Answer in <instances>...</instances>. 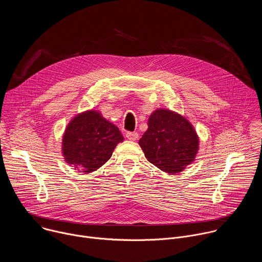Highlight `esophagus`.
Masks as SVG:
<instances>
[{"instance_id":"1","label":"esophagus","mask_w":262,"mask_h":262,"mask_svg":"<svg viewBox=\"0 0 262 262\" xmlns=\"http://www.w3.org/2000/svg\"><path fill=\"white\" fill-rule=\"evenodd\" d=\"M126 138H127L129 141H136V140H138L139 135H138L137 133H127V134H126Z\"/></svg>"}]
</instances>
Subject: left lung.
Listing matches in <instances>:
<instances>
[{"mask_svg": "<svg viewBox=\"0 0 262 262\" xmlns=\"http://www.w3.org/2000/svg\"><path fill=\"white\" fill-rule=\"evenodd\" d=\"M148 128L139 145L149 163L169 174L191 165L199 150V137L184 116L168 108H157L148 118Z\"/></svg>", "mask_w": 262, "mask_h": 262, "instance_id": "obj_1", "label": "left lung"}]
</instances>
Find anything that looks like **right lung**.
<instances>
[{
  "label": "right lung",
  "instance_id": "obj_1",
  "mask_svg": "<svg viewBox=\"0 0 262 262\" xmlns=\"http://www.w3.org/2000/svg\"><path fill=\"white\" fill-rule=\"evenodd\" d=\"M123 140L119 128L99 111L88 110L67 124L61 143L62 156L74 170L88 174L104 165Z\"/></svg>",
  "mask_w": 262,
  "mask_h": 262
}]
</instances>
